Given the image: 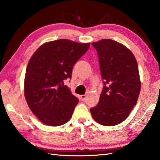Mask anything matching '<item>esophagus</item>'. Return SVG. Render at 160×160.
Returning a JSON list of instances; mask_svg holds the SVG:
<instances>
[{"mask_svg":"<svg viewBox=\"0 0 160 160\" xmlns=\"http://www.w3.org/2000/svg\"><path fill=\"white\" fill-rule=\"evenodd\" d=\"M86 97H87V96L85 95V94H82V95H80V99H81V100H82V101L85 100Z\"/></svg>","mask_w":160,"mask_h":160,"instance_id":"esophagus-1","label":"esophagus"}]
</instances>
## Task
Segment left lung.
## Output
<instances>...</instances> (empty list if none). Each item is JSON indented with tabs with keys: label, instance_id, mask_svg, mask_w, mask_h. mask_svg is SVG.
<instances>
[{
	"label": "left lung",
	"instance_id": "obj_1",
	"mask_svg": "<svg viewBox=\"0 0 160 160\" xmlns=\"http://www.w3.org/2000/svg\"><path fill=\"white\" fill-rule=\"evenodd\" d=\"M92 44L98 55L103 88L91 114L101 125L116 126L128 117L138 99V66L131 51L120 43L104 39Z\"/></svg>",
	"mask_w": 160,
	"mask_h": 160
}]
</instances>
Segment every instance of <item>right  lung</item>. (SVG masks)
Segmentation results:
<instances>
[{
	"label": "right lung",
	"instance_id": "1",
	"mask_svg": "<svg viewBox=\"0 0 160 160\" xmlns=\"http://www.w3.org/2000/svg\"><path fill=\"white\" fill-rule=\"evenodd\" d=\"M90 44L63 39L45 43L29 60L25 78V96L32 113L43 123L65 124L72 117L78 98L64 81Z\"/></svg>",
	"mask_w": 160,
	"mask_h": 160
}]
</instances>
